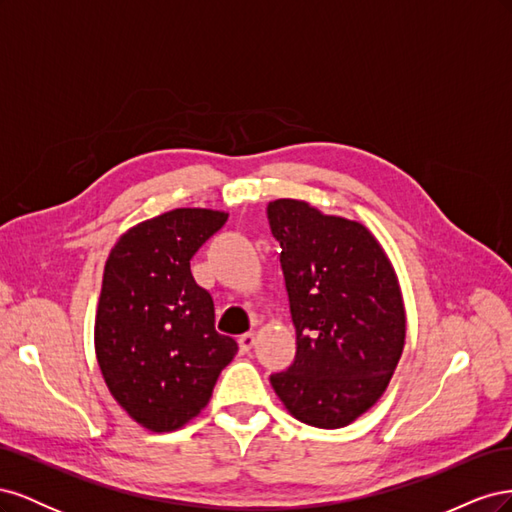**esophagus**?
<instances>
[{
	"label": "esophagus",
	"mask_w": 512,
	"mask_h": 512,
	"mask_svg": "<svg viewBox=\"0 0 512 512\" xmlns=\"http://www.w3.org/2000/svg\"><path fill=\"white\" fill-rule=\"evenodd\" d=\"M254 344H256V335L254 333H245V335L239 337L241 352H250L254 348Z\"/></svg>",
	"instance_id": "obj_1"
}]
</instances>
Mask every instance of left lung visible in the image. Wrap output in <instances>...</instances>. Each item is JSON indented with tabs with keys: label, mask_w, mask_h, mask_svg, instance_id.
<instances>
[{
	"label": "left lung",
	"mask_w": 512,
	"mask_h": 512,
	"mask_svg": "<svg viewBox=\"0 0 512 512\" xmlns=\"http://www.w3.org/2000/svg\"><path fill=\"white\" fill-rule=\"evenodd\" d=\"M267 218L297 329L294 363L271 376L273 391L301 423L346 427L382 397L404 352L395 269L361 222L294 198L273 200Z\"/></svg>",
	"instance_id": "8db88e82"
}]
</instances>
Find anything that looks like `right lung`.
<instances>
[{"instance_id":"right-lung-1","label":"right lung","mask_w":512,"mask_h":512,"mask_svg":"<svg viewBox=\"0 0 512 512\" xmlns=\"http://www.w3.org/2000/svg\"><path fill=\"white\" fill-rule=\"evenodd\" d=\"M228 220L173 209L123 232L108 254L96 312V356L108 391L138 425L175 431L200 414L239 346L215 331L211 294L190 260Z\"/></svg>"}]
</instances>
